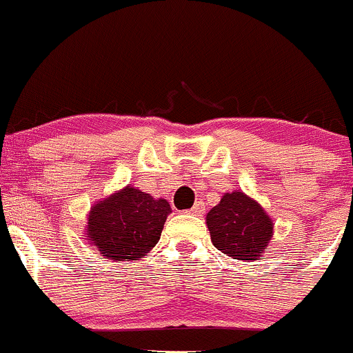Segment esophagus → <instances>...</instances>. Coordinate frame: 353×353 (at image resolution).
I'll return each mask as SVG.
<instances>
[{
	"label": "esophagus",
	"mask_w": 353,
	"mask_h": 353,
	"mask_svg": "<svg viewBox=\"0 0 353 353\" xmlns=\"http://www.w3.org/2000/svg\"><path fill=\"white\" fill-rule=\"evenodd\" d=\"M188 212H190L192 215H202L203 212H205V205H203L202 202H195V205H193Z\"/></svg>",
	"instance_id": "34e87169"
}]
</instances>
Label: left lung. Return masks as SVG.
<instances>
[{"label":"left lung","mask_w":353,"mask_h":353,"mask_svg":"<svg viewBox=\"0 0 353 353\" xmlns=\"http://www.w3.org/2000/svg\"><path fill=\"white\" fill-rule=\"evenodd\" d=\"M212 244L229 257L244 263L264 259L274 234V222L257 200L244 192L223 193L207 214Z\"/></svg>","instance_id":"1"}]
</instances>
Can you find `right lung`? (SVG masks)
Instances as JSON below:
<instances>
[{
  "instance_id": "right-lung-1",
  "label": "right lung",
  "mask_w": 353,
  "mask_h": 353,
  "mask_svg": "<svg viewBox=\"0 0 353 353\" xmlns=\"http://www.w3.org/2000/svg\"><path fill=\"white\" fill-rule=\"evenodd\" d=\"M170 212L165 199L126 185L90 207L85 241L104 259L138 261L158 244Z\"/></svg>"
}]
</instances>
